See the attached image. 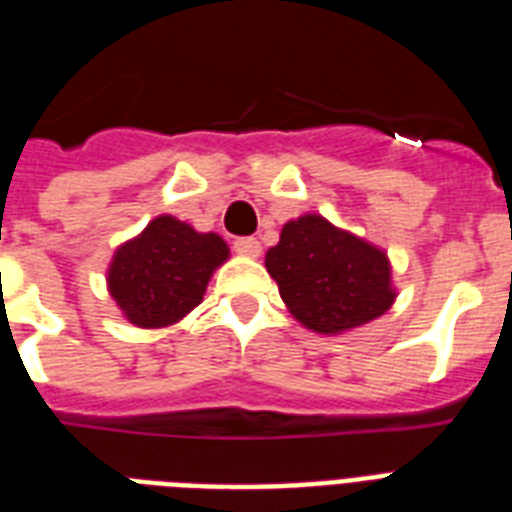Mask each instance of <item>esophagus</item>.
<instances>
[{
    "instance_id": "34e87169",
    "label": "esophagus",
    "mask_w": 512,
    "mask_h": 512,
    "mask_svg": "<svg viewBox=\"0 0 512 512\" xmlns=\"http://www.w3.org/2000/svg\"><path fill=\"white\" fill-rule=\"evenodd\" d=\"M233 249H236L241 257H260V252H263L260 241L252 239V236H244V239L233 241Z\"/></svg>"
}]
</instances>
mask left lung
<instances>
[{
	"label": "left lung",
	"instance_id": "obj_1",
	"mask_svg": "<svg viewBox=\"0 0 512 512\" xmlns=\"http://www.w3.org/2000/svg\"><path fill=\"white\" fill-rule=\"evenodd\" d=\"M265 268L289 313L319 335L364 327L396 303L388 252L313 212L281 228Z\"/></svg>",
	"mask_w": 512,
	"mask_h": 512
}]
</instances>
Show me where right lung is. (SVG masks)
Instances as JSON below:
<instances>
[{
  "instance_id": "1",
  "label": "right lung",
  "mask_w": 512,
  "mask_h": 512,
  "mask_svg": "<svg viewBox=\"0 0 512 512\" xmlns=\"http://www.w3.org/2000/svg\"><path fill=\"white\" fill-rule=\"evenodd\" d=\"M228 255L231 249L217 233H199L177 217L159 215L114 252L108 295L135 327H170L204 300L212 273Z\"/></svg>"
}]
</instances>
